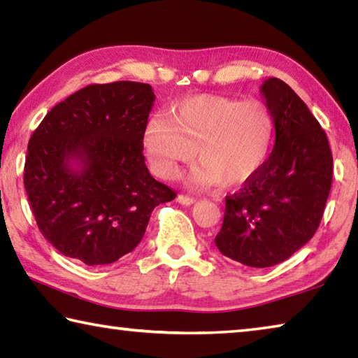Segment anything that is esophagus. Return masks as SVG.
Wrapping results in <instances>:
<instances>
[{"instance_id":"1","label":"esophagus","mask_w":358,"mask_h":358,"mask_svg":"<svg viewBox=\"0 0 358 358\" xmlns=\"http://www.w3.org/2000/svg\"><path fill=\"white\" fill-rule=\"evenodd\" d=\"M177 202L181 203V205H192L194 202H196V199L194 197H189V196H185V194H180V196L177 197Z\"/></svg>"}]
</instances>
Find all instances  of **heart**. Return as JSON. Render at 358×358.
<instances>
[{
	"label": "heart",
	"instance_id": "1",
	"mask_svg": "<svg viewBox=\"0 0 358 358\" xmlns=\"http://www.w3.org/2000/svg\"><path fill=\"white\" fill-rule=\"evenodd\" d=\"M275 123L260 102L202 94L156 115L143 132V148L157 177L172 180L197 157L187 185L196 189L238 186L256 177L268 159Z\"/></svg>",
	"mask_w": 358,
	"mask_h": 358
}]
</instances>
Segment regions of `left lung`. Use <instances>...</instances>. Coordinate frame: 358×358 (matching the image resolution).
Segmentation results:
<instances>
[{"mask_svg":"<svg viewBox=\"0 0 358 358\" xmlns=\"http://www.w3.org/2000/svg\"><path fill=\"white\" fill-rule=\"evenodd\" d=\"M260 93L273 117V151L256 177L226 197L215 238L224 256L254 268L284 262L313 238L333 177L329 138L305 102L276 77Z\"/></svg>","mask_w":358,"mask_h":358,"instance_id":"8db88e82","label":"left lung"}]
</instances>
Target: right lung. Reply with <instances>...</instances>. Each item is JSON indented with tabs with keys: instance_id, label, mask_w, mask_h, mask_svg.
Returning <instances> with one entry per match:
<instances>
[{
	"instance_id": "1",
	"label": "right lung",
	"mask_w": 358,
	"mask_h": 358,
	"mask_svg": "<svg viewBox=\"0 0 358 358\" xmlns=\"http://www.w3.org/2000/svg\"><path fill=\"white\" fill-rule=\"evenodd\" d=\"M155 99L148 83L88 85L33 132L23 183L41 234L63 256L117 262L141 243L155 207L177 196L145 166Z\"/></svg>"
}]
</instances>
